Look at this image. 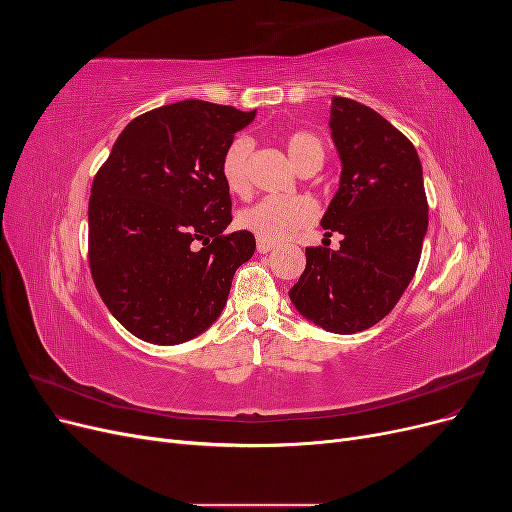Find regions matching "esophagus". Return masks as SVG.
Masks as SVG:
<instances>
[{
	"mask_svg": "<svg viewBox=\"0 0 512 512\" xmlns=\"http://www.w3.org/2000/svg\"><path fill=\"white\" fill-rule=\"evenodd\" d=\"M256 250H258L260 254H267V252L275 250V243H273V241H265V239H258V241H256Z\"/></svg>",
	"mask_w": 512,
	"mask_h": 512,
	"instance_id": "34e87169",
	"label": "esophagus"
}]
</instances>
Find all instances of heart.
<instances>
[{
	"label": "heart",
	"mask_w": 512,
	"mask_h": 512,
	"mask_svg": "<svg viewBox=\"0 0 512 512\" xmlns=\"http://www.w3.org/2000/svg\"><path fill=\"white\" fill-rule=\"evenodd\" d=\"M252 143L247 138H235L220 162V175L230 194H245L250 177H247V158H250ZM286 151L292 164L303 168L309 162H322L324 149L320 138L312 132H292L286 136ZM316 218V205L307 196H271L262 198L260 203L247 207L239 213V226L250 230L258 239L265 241H282L290 237L292 232L307 226Z\"/></svg>",
	"instance_id": "b5f03b06"
}]
</instances>
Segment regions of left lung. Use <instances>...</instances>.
<instances>
[{
    "mask_svg": "<svg viewBox=\"0 0 512 512\" xmlns=\"http://www.w3.org/2000/svg\"><path fill=\"white\" fill-rule=\"evenodd\" d=\"M329 128L342 177L320 224L344 239L337 252L307 247L305 271L288 294L309 322L350 335L380 322L412 282L427 196L414 145L374 108L335 96Z\"/></svg>",
    "mask_w": 512,
    "mask_h": 512,
    "instance_id": "1",
    "label": "left lung"
}]
</instances>
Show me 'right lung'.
<instances>
[{"label": "right lung", "mask_w": 512, "mask_h": 512, "mask_svg": "<svg viewBox=\"0 0 512 512\" xmlns=\"http://www.w3.org/2000/svg\"><path fill=\"white\" fill-rule=\"evenodd\" d=\"M256 111L183 100L132 119L89 198V269L132 335L175 346L207 331L256 250L232 222L220 162Z\"/></svg>", "instance_id": "1"}]
</instances>
